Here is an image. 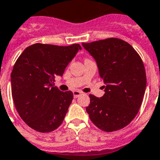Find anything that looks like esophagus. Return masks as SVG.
I'll return each instance as SVG.
<instances>
[{"mask_svg":"<svg viewBox=\"0 0 160 160\" xmlns=\"http://www.w3.org/2000/svg\"><path fill=\"white\" fill-rule=\"evenodd\" d=\"M73 97H74V98H78V97H79L80 95H82V92L79 91H73Z\"/></svg>","mask_w":160,"mask_h":160,"instance_id":"obj_1","label":"esophagus"}]
</instances>
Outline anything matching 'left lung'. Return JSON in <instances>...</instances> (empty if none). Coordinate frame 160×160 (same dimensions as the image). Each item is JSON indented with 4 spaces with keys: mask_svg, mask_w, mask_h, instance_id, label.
Listing matches in <instances>:
<instances>
[{
    "mask_svg": "<svg viewBox=\"0 0 160 160\" xmlns=\"http://www.w3.org/2000/svg\"><path fill=\"white\" fill-rule=\"evenodd\" d=\"M83 48L95 58L105 93L90 95L87 113L94 125L105 132L123 129L134 119L147 86L145 67L138 53L125 41L108 38Z\"/></svg>",
    "mask_w": 160,
    "mask_h": 160,
    "instance_id": "obj_1",
    "label": "left lung"
}]
</instances>
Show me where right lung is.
Masks as SVG:
<instances>
[{"mask_svg":"<svg viewBox=\"0 0 160 160\" xmlns=\"http://www.w3.org/2000/svg\"><path fill=\"white\" fill-rule=\"evenodd\" d=\"M82 48L35 43L22 52L11 73L13 103L19 116L31 129L48 133L62 124L73 100V92L54 87L55 77Z\"/></svg>","mask_w":160,"mask_h":160,"instance_id":"add662e5","label":"right lung"}]
</instances>
